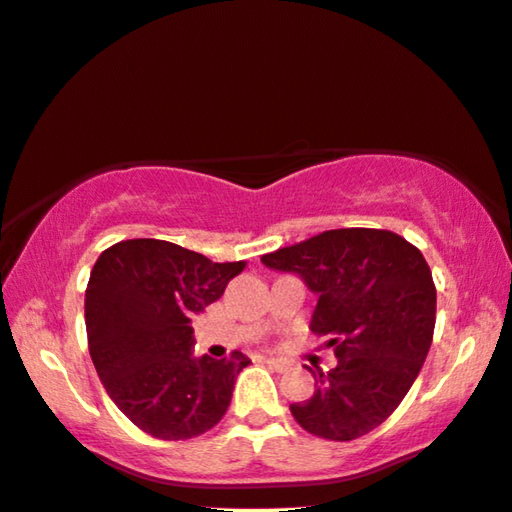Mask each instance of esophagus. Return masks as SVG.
I'll list each match as a JSON object with an SVG mask.
<instances>
[{
	"mask_svg": "<svg viewBox=\"0 0 512 512\" xmlns=\"http://www.w3.org/2000/svg\"><path fill=\"white\" fill-rule=\"evenodd\" d=\"M266 363L271 365L273 370H278V372H282V370H287V363L282 361V358H266Z\"/></svg>",
	"mask_w": 512,
	"mask_h": 512,
	"instance_id": "1",
	"label": "esophagus"
}]
</instances>
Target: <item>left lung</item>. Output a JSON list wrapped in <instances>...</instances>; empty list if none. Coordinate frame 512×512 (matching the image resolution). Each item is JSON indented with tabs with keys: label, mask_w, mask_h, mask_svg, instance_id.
<instances>
[{
	"label": "left lung",
	"mask_w": 512,
	"mask_h": 512,
	"mask_svg": "<svg viewBox=\"0 0 512 512\" xmlns=\"http://www.w3.org/2000/svg\"><path fill=\"white\" fill-rule=\"evenodd\" d=\"M299 276L317 305L310 331L329 335L338 365L315 375L310 400L289 404L303 430L352 441L398 409L430 352L437 289L416 246L368 227L329 230L262 257Z\"/></svg>",
	"instance_id": "8db88e82"
}]
</instances>
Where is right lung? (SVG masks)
Wrapping results in <instances>:
<instances>
[{
  "mask_svg": "<svg viewBox=\"0 0 512 512\" xmlns=\"http://www.w3.org/2000/svg\"><path fill=\"white\" fill-rule=\"evenodd\" d=\"M243 266L158 239L114 243L96 259L85 292L91 361L112 402L151 437H197L230 407L250 358L195 356L190 322Z\"/></svg>",
  "mask_w": 512,
  "mask_h": 512,
  "instance_id": "obj_1",
  "label": "right lung"
}]
</instances>
